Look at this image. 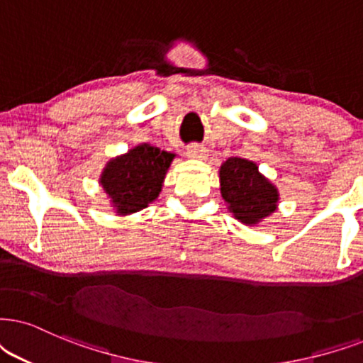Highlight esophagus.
Returning <instances> with one entry per match:
<instances>
[{
  "instance_id": "esophagus-1",
  "label": "esophagus",
  "mask_w": 363,
  "mask_h": 363,
  "mask_svg": "<svg viewBox=\"0 0 363 363\" xmlns=\"http://www.w3.org/2000/svg\"><path fill=\"white\" fill-rule=\"evenodd\" d=\"M187 155H189L191 159L206 160L209 155V150H208V147H204V145L194 144V145H189V147H187Z\"/></svg>"
}]
</instances>
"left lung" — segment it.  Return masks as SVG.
<instances>
[{
	"instance_id": "obj_1",
	"label": "left lung",
	"mask_w": 363,
	"mask_h": 363,
	"mask_svg": "<svg viewBox=\"0 0 363 363\" xmlns=\"http://www.w3.org/2000/svg\"><path fill=\"white\" fill-rule=\"evenodd\" d=\"M219 189L229 213L246 226H259L278 209V187L259 172L253 160H224L219 167Z\"/></svg>"
}]
</instances>
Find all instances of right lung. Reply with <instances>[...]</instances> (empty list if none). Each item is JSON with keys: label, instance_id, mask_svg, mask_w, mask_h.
<instances>
[{"label": "right lung", "instance_id": "add662e5", "mask_svg": "<svg viewBox=\"0 0 363 363\" xmlns=\"http://www.w3.org/2000/svg\"><path fill=\"white\" fill-rule=\"evenodd\" d=\"M174 157V152L144 142L110 159L100 174L99 184L113 213L128 216L152 204L162 191Z\"/></svg>", "mask_w": 363, "mask_h": 363}]
</instances>
